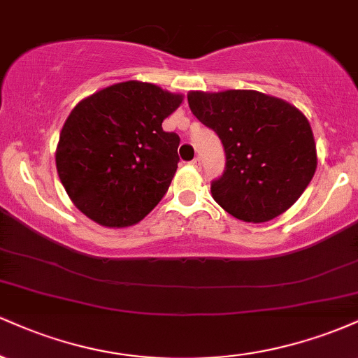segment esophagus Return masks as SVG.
<instances>
[{"instance_id": "1", "label": "esophagus", "mask_w": 358, "mask_h": 358, "mask_svg": "<svg viewBox=\"0 0 358 358\" xmlns=\"http://www.w3.org/2000/svg\"><path fill=\"white\" fill-rule=\"evenodd\" d=\"M190 165L193 168H196V170H200V168H202V162H200V158H193L190 162Z\"/></svg>"}]
</instances>
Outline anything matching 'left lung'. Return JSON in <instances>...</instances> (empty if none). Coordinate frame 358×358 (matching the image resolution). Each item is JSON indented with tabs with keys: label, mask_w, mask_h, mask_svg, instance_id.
Segmentation results:
<instances>
[{
	"label": "left lung",
	"mask_w": 358,
	"mask_h": 358,
	"mask_svg": "<svg viewBox=\"0 0 358 358\" xmlns=\"http://www.w3.org/2000/svg\"><path fill=\"white\" fill-rule=\"evenodd\" d=\"M193 116L220 138L225 170L213 200L236 219L268 222L306 190L316 170L310 122L289 102L257 90L188 92Z\"/></svg>",
	"instance_id": "8db88e82"
}]
</instances>
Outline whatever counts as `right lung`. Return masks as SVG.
<instances>
[{
    "label": "right lung",
    "mask_w": 358,
    "mask_h": 358,
    "mask_svg": "<svg viewBox=\"0 0 358 358\" xmlns=\"http://www.w3.org/2000/svg\"><path fill=\"white\" fill-rule=\"evenodd\" d=\"M139 80L119 82L82 99L65 121L55 163L79 210L104 227L138 224L165 196L178 168L180 138L163 119L182 104Z\"/></svg>",
    "instance_id": "add662e5"
}]
</instances>
